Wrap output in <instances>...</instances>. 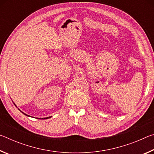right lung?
<instances>
[{"label":"right lung","instance_id":"right-lung-1","mask_svg":"<svg viewBox=\"0 0 154 154\" xmlns=\"http://www.w3.org/2000/svg\"><path fill=\"white\" fill-rule=\"evenodd\" d=\"M22 113H24V115H26V116H29V117H30V116H28V115L25 114L24 113H23V112H22ZM51 118V117H48V118H38V119H48V118Z\"/></svg>","mask_w":154,"mask_h":154}]
</instances>
